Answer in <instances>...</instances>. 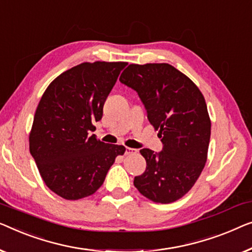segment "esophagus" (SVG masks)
<instances>
[{"instance_id": "1", "label": "esophagus", "mask_w": 252, "mask_h": 252, "mask_svg": "<svg viewBox=\"0 0 252 252\" xmlns=\"http://www.w3.org/2000/svg\"><path fill=\"white\" fill-rule=\"evenodd\" d=\"M133 153H136V150H135V149H132V148L126 147V149H125V155H126V156H128V155H133Z\"/></svg>"}]
</instances>
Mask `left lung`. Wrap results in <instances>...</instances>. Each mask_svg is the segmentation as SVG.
<instances>
[{
    "mask_svg": "<svg viewBox=\"0 0 252 252\" xmlns=\"http://www.w3.org/2000/svg\"><path fill=\"white\" fill-rule=\"evenodd\" d=\"M119 81L136 91L162 151L142 149L147 168L134 178L145 198L170 203L192 189L207 161L211 123L198 86L168 63H132Z\"/></svg>",
    "mask_w": 252,
    "mask_h": 252,
    "instance_id": "1",
    "label": "left lung"
}]
</instances>
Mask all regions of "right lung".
I'll list each match as a JSON object with an SVG mask.
<instances>
[{
	"label": "right lung",
	"mask_w": 252,
	"mask_h": 252,
	"mask_svg": "<svg viewBox=\"0 0 252 252\" xmlns=\"http://www.w3.org/2000/svg\"><path fill=\"white\" fill-rule=\"evenodd\" d=\"M127 63H83L58 76L36 109L29 150L51 191L65 200L92 195L125 147L91 132Z\"/></svg>",
	"instance_id": "right-lung-1"
}]
</instances>
